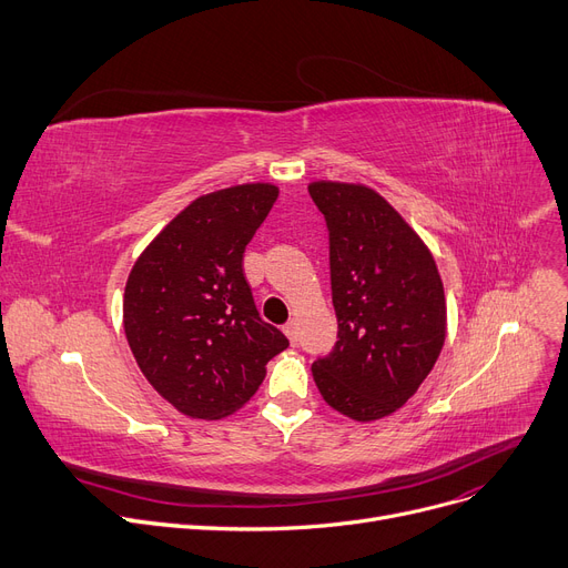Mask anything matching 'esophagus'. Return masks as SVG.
I'll list each match as a JSON object with an SVG mask.
<instances>
[{"label":"esophagus","instance_id":"1","mask_svg":"<svg viewBox=\"0 0 568 568\" xmlns=\"http://www.w3.org/2000/svg\"><path fill=\"white\" fill-rule=\"evenodd\" d=\"M283 333L287 335V339L292 345H296V324L294 322H287L285 326H283Z\"/></svg>","mask_w":568,"mask_h":568}]
</instances>
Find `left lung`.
<instances>
[{
    "instance_id": "1",
    "label": "left lung",
    "mask_w": 568,
    "mask_h": 568,
    "mask_svg": "<svg viewBox=\"0 0 568 568\" xmlns=\"http://www.w3.org/2000/svg\"><path fill=\"white\" fill-rule=\"evenodd\" d=\"M308 192L326 219L337 317V343L313 363V379L331 408L379 420L415 395L443 349V281L432 251L374 189L320 180Z\"/></svg>"
}]
</instances>
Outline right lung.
<instances>
[{
  "instance_id": "1",
  "label": "right lung",
  "mask_w": 568,
  "mask_h": 568,
  "mask_svg": "<svg viewBox=\"0 0 568 568\" xmlns=\"http://www.w3.org/2000/svg\"><path fill=\"white\" fill-rule=\"evenodd\" d=\"M278 199L246 182L199 196L145 246L128 276L123 326L143 376L180 413L219 420L260 388L287 337L262 322L244 248Z\"/></svg>"
}]
</instances>
